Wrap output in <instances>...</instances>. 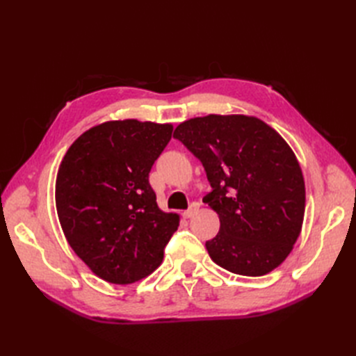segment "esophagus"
I'll use <instances>...</instances> for the list:
<instances>
[{"label":"esophagus","instance_id":"1","mask_svg":"<svg viewBox=\"0 0 356 356\" xmlns=\"http://www.w3.org/2000/svg\"><path fill=\"white\" fill-rule=\"evenodd\" d=\"M197 211H199V204L197 203H193L191 207H190V209H187L184 213H182V217H184V218H191L193 215H195Z\"/></svg>","mask_w":356,"mask_h":356}]
</instances>
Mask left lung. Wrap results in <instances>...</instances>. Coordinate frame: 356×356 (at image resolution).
I'll use <instances>...</instances> for the list:
<instances>
[{
  "label": "left lung",
  "instance_id": "left-lung-1",
  "mask_svg": "<svg viewBox=\"0 0 356 356\" xmlns=\"http://www.w3.org/2000/svg\"><path fill=\"white\" fill-rule=\"evenodd\" d=\"M174 138L207 170L220 232L204 243L225 270L263 276L281 266L297 242L306 208L305 178L285 139L260 118L209 114L177 126Z\"/></svg>",
  "mask_w": 356,
  "mask_h": 356
}]
</instances>
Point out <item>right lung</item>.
<instances>
[{"instance_id": "add662e5", "label": "right lung", "mask_w": 356, "mask_h": 356, "mask_svg": "<svg viewBox=\"0 0 356 356\" xmlns=\"http://www.w3.org/2000/svg\"><path fill=\"white\" fill-rule=\"evenodd\" d=\"M170 123L111 120L81 134L63 156L56 211L67 242L104 281L126 285L152 275L179 225L163 212L148 174L172 136Z\"/></svg>"}]
</instances>
